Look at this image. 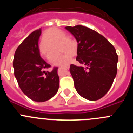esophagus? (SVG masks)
<instances>
[{
	"label": "esophagus",
	"mask_w": 133,
	"mask_h": 133,
	"mask_svg": "<svg viewBox=\"0 0 133 133\" xmlns=\"http://www.w3.org/2000/svg\"><path fill=\"white\" fill-rule=\"evenodd\" d=\"M69 67H70L69 66H64V68H65V69H68V70L69 69Z\"/></svg>",
	"instance_id": "obj_1"
}]
</instances>
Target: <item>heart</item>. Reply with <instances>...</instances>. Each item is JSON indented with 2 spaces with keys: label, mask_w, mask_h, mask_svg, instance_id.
<instances>
[{
  "label": "heart",
  "mask_w": 133,
  "mask_h": 133,
  "mask_svg": "<svg viewBox=\"0 0 133 133\" xmlns=\"http://www.w3.org/2000/svg\"><path fill=\"white\" fill-rule=\"evenodd\" d=\"M61 41L62 51L65 52L61 55H55L50 59V62L56 66H64L69 64L74 55V49L76 46L69 43L70 40L63 31L56 28H50L44 32L43 36V43L40 46V52L44 57L49 58L55 52V45Z\"/></svg>",
  "instance_id": "obj_1"
}]
</instances>
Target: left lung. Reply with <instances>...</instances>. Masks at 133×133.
<instances>
[{
  "instance_id": "8db88e82",
  "label": "left lung",
  "mask_w": 133,
  "mask_h": 133,
  "mask_svg": "<svg viewBox=\"0 0 133 133\" xmlns=\"http://www.w3.org/2000/svg\"><path fill=\"white\" fill-rule=\"evenodd\" d=\"M65 29L78 43L76 61L83 64H70V72L76 90L89 101H97L107 93L117 72L118 55L104 36L82 25Z\"/></svg>"
}]
</instances>
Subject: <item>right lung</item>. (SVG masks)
<instances>
[{
  "mask_svg": "<svg viewBox=\"0 0 133 133\" xmlns=\"http://www.w3.org/2000/svg\"><path fill=\"white\" fill-rule=\"evenodd\" d=\"M41 28L33 31L16 49L13 60L15 76L23 93L36 102L50 99L59 87L58 67H50L40 55L38 40Z\"/></svg>",
  "mask_w": 133,
  "mask_h": 133,
  "instance_id": "right-lung-1",
  "label": "right lung"
}]
</instances>
